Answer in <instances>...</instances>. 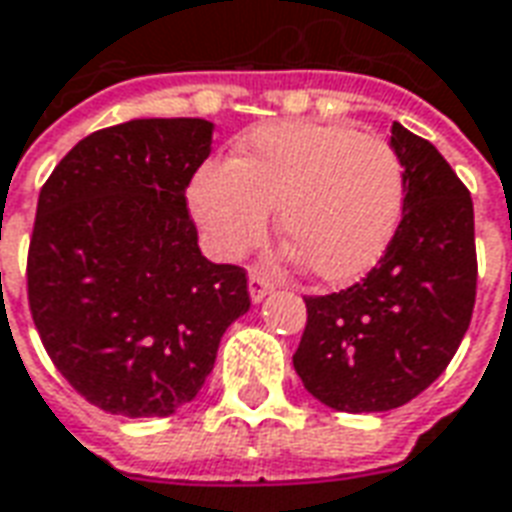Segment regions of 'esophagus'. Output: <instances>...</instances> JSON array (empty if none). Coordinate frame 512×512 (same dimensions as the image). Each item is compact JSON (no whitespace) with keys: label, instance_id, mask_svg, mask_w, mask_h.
Returning a JSON list of instances; mask_svg holds the SVG:
<instances>
[{"label":"esophagus","instance_id":"1","mask_svg":"<svg viewBox=\"0 0 512 512\" xmlns=\"http://www.w3.org/2000/svg\"><path fill=\"white\" fill-rule=\"evenodd\" d=\"M271 290H274V282L268 276L249 274V298H252V304H260Z\"/></svg>","mask_w":512,"mask_h":512}]
</instances>
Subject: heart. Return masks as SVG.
Returning <instances> with one entry per match:
<instances>
[{
    "label": "heart",
    "mask_w": 512,
    "mask_h": 512,
    "mask_svg": "<svg viewBox=\"0 0 512 512\" xmlns=\"http://www.w3.org/2000/svg\"><path fill=\"white\" fill-rule=\"evenodd\" d=\"M279 225L287 260L323 282H352L391 246L404 211V168L388 140L347 124L274 121L241 140L236 160H211L189 187L208 249L238 260Z\"/></svg>",
    "instance_id": "1"
}]
</instances>
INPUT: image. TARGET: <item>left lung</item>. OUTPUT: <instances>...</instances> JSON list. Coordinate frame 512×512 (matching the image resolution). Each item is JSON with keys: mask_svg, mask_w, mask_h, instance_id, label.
Returning <instances> with one entry per match:
<instances>
[{"mask_svg": "<svg viewBox=\"0 0 512 512\" xmlns=\"http://www.w3.org/2000/svg\"><path fill=\"white\" fill-rule=\"evenodd\" d=\"M404 211L363 282L306 301L295 374L339 412L396 410L426 391L472 320L478 260L467 187L429 140L393 121Z\"/></svg>", "mask_w": 512, "mask_h": 512, "instance_id": "obj_1", "label": "left lung"}]
</instances>
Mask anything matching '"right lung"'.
I'll return each instance as SVG.
<instances>
[{
  "mask_svg": "<svg viewBox=\"0 0 512 512\" xmlns=\"http://www.w3.org/2000/svg\"><path fill=\"white\" fill-rule=\"evenodd\" d=\"M211 138L206 119L92 132L37 200L32 320L64 380L113 415L168 418L195 399L249 312L244 268L203 257L184 198Z\"/></svg>",
  "mask_w": 512,
  "mask_h": 512,
  "instance_id": "add662e5",
  "label": "right lung"
}]
</instances>
